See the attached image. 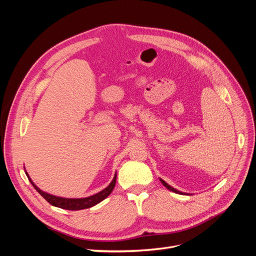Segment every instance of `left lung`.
Instances as JSON below:
<instances>
[{
	"label": "left lung",
	"instance_id": "left-lung-1",
	"mask_svg": "<svg viewBox=\"0 0 256 256\" xmlns=\"http://www.w3.org/2000/svg\"><path fill=\"white\" fill-rule=\"evenodd\" d=\"M160 182H162V184H164V187H166L170 191H173V192H175V193H180V194H186V193H184V192H180V191H178V190H176V189H174L173 187H171V186H170V184H168L164 180H161V178H160Z\"/></svg>",
	"mask_w": 256,
	"mask_h": 256
}]
</instances>
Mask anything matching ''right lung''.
<instances>
[{
    "label": "right lung",
    "instance_id": "obj_1",
    "mask_svg": "<svg viewBox=\"0 0 256 256\" xmlns=\"http://www.w3.org/2000/svg\"><path fill=\"white\" fill-rule=\"evenodd\" d=\"M26 174L28 178V180L30 182V184H32L33 187L36 189V191L40 193V194L46 200H47L48 203H50L51 205L56 206V207L68 209V210H81V209H86V208L97 205L98 203H100L102 200H104L106 198H108L111 194V192L113 191V189L115 187V182H116V174H115L111 184L102 191L96 193V194L88 196V198H60V196H52V194H49V193H47V192H44L32 182V180L28 177V174L26 172Z\"/></svg>",
    "mask_w": 256,
    "mask_h": 256
}]
</instances>
